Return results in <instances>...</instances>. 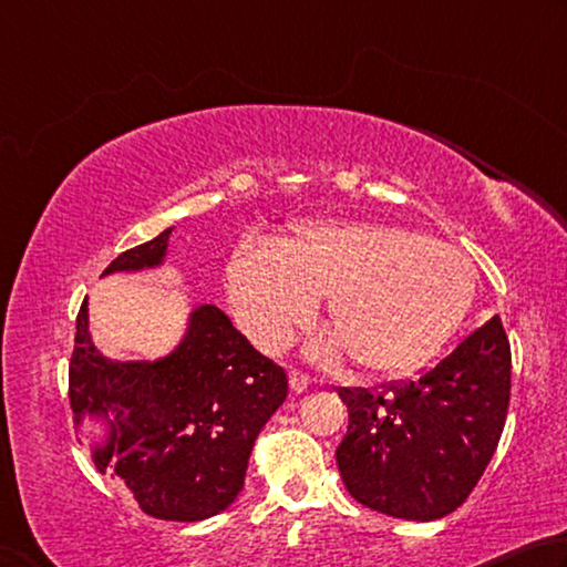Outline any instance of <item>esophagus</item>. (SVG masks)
I'll list each match as a JSON object with an SVG mask.
<instances>
[{
    "label": "esophagus",
    "instance_id": "34e87169",
    "mask_svg": "<svg viewBox=\"0 0 567 567\" xmlns=\"http://www.w3.org/2000/svg\"><path fill=\"white\" fill-rule=\"evenodd\" d=\"M289 385H291L293 393H303L311 385V379L306 373H301L299 369H291L289 371Z\"/></svg>",
    "mask_w": 567,
    "mask_h": 567
}]
</instances>
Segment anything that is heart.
Listing matches in <instances>:
<instances>
[{
    "mask_svg": "<svg viewBox=\"0 0 567 567\" xmlns=\"http://www.w3.org/2000/svg\"><path fill=\"white\" fill-rule=\"evenodd\" d=\"M475 274L465 254L415 228L351 218L303 224L276 246H251L228 266V296L248 336L281 351L329 299L333 336L369 371H411L449 341L468 311Z\"/></svg>",
    "mask_w": 567,
    "mask_h": 567,
    "instance_id": "1",
    "label": "heart"
}]
</instances>
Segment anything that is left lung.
Listing matches in <instances>:
<instances>
[{
    "instance_id": "obj_1",
    "label": "left lung",
    "mask_w": 567,
    "mask_h": 567,
    "mask_svg": "<svg viewBox=\"0 0 567 567\" xmlns=\"http://www.w3.org/2000/svg\"><path fill=\"white\" fill-rule=\"evenodd\" d=\"M349 431L343 485L365 508L439 520L465 503L498 449L511 401V343L493 316L421 379L339 389Z\"/></svg>"
}]
</instances>
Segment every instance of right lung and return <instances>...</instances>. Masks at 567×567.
<instances>
[{
  "mask_svg": "<svg viewBox=\"0 0 567 567\" xmlns=\"http://www.w3.org/2000/svg\"><path fill=\"white\" fill-rule=\"evenodd\" d=\"M168 234L118 254L104 274L164 261ZM286 371L248 343L216 306H198L184 341L162 361H109L89 339L86 299L69 361L74 429L84 415L106 421L94 449L146 515L194 523L226 511L244 488L248 455L286 401Z\"/></svg>",
  "mask_w": 567,
  "mask_h": 567,
  "instance_id": "obj_1",
  "label": "right lung"
}]
</instances>
